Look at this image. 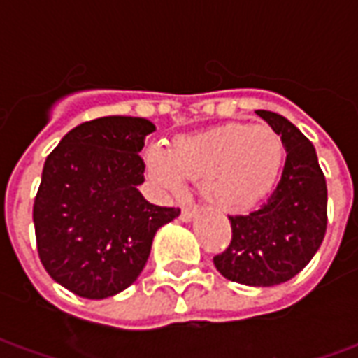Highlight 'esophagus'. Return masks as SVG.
<instances>
[{
	"label": "esophagus",
	"mask_w": 358,
	"mask_h": 358,
	"mask_svg": "<svg viewBox=\"0 0 358 358\" xmlns=\"http://www.w3.org/2000/svg\"><path fill=\"white\" fill-rule=\"evenodd\" d=\"M194 215H195L194 209H189V207H184V209H182V213H180V220H182V222H189V220L194 218Z\"/></svg>",
	"instance_id": "1"
}]
</instances>
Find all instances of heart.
<instances>
[{
  "label": "heart",
  "mask_w": 358,
  "mask_h": 358,
  "mask_svg": "<svg viewBox=\"0 0 358 358\" xmlns=\"http://www.w3.org/2000/svg\"><path fill=\"white\" fill-rule=\"evenodd\" d=\"M285 145L266 124L230 122L194 136H180L172 148L145 149L149 180L163 194L178 195L186 178L201 182V194L222 210H245L276 184Z\"/></svg>",
  "instance_id": "obj_1"
}]
</instances>
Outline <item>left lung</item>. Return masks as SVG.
Wrapping results in <instances>:
<instances>
[{"label": "left lung", "mask_w": 358, "mask_h": 358, "mask_svg": "<svg viewBox=\"0 0 358 358\" xmlns=\"http://www.w3.org/2000/svg\"><path fill=\"white\" fill-rule=\"evenodd\" d=\"M257 115L284 140V172L259 209L228 217L232 241L213 263L232 282L268 287L297 276L318 251L328 222V189L315 145L299 128L272 110Z\"/></svg>", "instance_id": "8db88e82"}]
</instances>
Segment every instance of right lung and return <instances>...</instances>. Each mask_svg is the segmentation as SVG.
Returning <instances> with one entry per match:
<instances>
[{"mask_svg":"<svg viewBox=\"0 0 358 358\" xmlns=\"http://www.w3.org/2000/svg\"><path fill=\"white\" fill-rule=\"evenodd\" d=\"M155 124L140 117H101L66 134L43 164L34 230L43 268L86 299L132 285L157 230L180 215L140 194V151Z\"/></svg>","mask_w":358,"mask_h":358,"instance_id":"1","label":"right lung"}]
</instances>
